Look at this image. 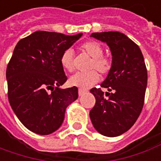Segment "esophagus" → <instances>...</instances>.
<instances>
[{
	"mask_svg": "<svg viewBox=\"0 0 161 161\" xmlns=\"http://www.w3.org/2000/svg\"><path fill=\"white\" fill-rule=\"evenodd\" d=\"M78 93H79V96H81V95L85 93V91H84L83 89H80H80L78 90Z\"/></svg>",
	"mask_w": 161,
	"mask_h": 161,
	"instance_id": "obj_1",
	"label": "esophagus"
}]
</instances>
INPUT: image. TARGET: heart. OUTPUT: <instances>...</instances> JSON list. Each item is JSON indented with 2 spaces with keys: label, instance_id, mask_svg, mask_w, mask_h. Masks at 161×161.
<instances>
[{
  "label": "heart",
  "instance_id": "heart-1",
  "mask_svg": "<svg viewBox=\"0 0 161 161\" xmlns=\"http://www.w3.org/2000/svg\"><path fill=\"white\" fill-rule=\"evenodd\" d=\"M79 49L92 58L88 65V70L91 71L87 73H77L74 74L70 77L69 84L74 87L86 89L99 81V74L95 70L103 75L108 74L112 67V60L109 57L103 55V49L96 41H86L79 46ZM59 60L62 68L66 72L72 73L75 68L73 50H65L62 53Z\"/></svg>",
  "mask_w": 161,
  "mask_h": 161
}]
</instances>
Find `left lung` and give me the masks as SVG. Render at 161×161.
<instances>
[{
    "label": "left lung",
    "instance_id": "left-lung-1",
    "mask_svg": "<svg viewBox=\"0 0 161 161\" xmlns=\"http://www.w3.org/2000/svg\"><path fill=\"white\" fill-rule=\"evenodd\" d=\"M91 36L105 42L112 53V67L101 87L90 92L95 98L89 112L95 129L106 137L125 133L135 124L145 103L147 70L137 44L117 31L96 32Z\"/></svg>",
    "mask_w": 161,
    "mask_h": 161
}]
</instances>
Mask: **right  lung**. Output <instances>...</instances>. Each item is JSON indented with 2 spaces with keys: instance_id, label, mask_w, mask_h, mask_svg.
Returning <instances> with one entry per match:
<instances>
[{
  "instance_id": "1",
  "label": "right lung",
  "mask_w": 161,
  "mask_h": 161,
  "mask_svg": "<svg viewBox=\"0 0 161 161\" xmlns=\"http://www.w3.org/2000/svg\"><path fill=\"white\" fill-rule=\"evenodd\" d=\"M81 36L38 31L15 47L6 71L8 98L18 119L32 132L48 135L57 130L66 107L78 98L76 87H59L67 80L59 59Z\"/></svg>"
}]
</instances>
